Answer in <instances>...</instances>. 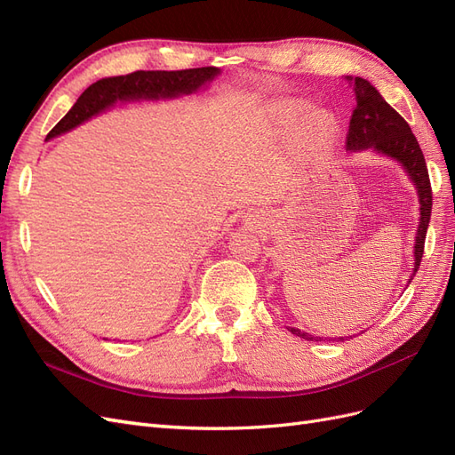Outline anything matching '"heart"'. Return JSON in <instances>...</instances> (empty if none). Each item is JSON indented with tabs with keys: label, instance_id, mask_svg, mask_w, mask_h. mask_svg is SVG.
I'll return each instance as SVG.
<instances>
[{
	"label": "heart",
	"instance_id": "b5f03b06",
	"mask_svg": "<svg viewBox=\"0 0 455 455\" xmlns=\"http://www.w3.org/2000/svg\"><path fill=\"white\" fill-rule=\"evenodd\" d=\"M330 123H332V119H330V116L326 114H315L309 121V131L311 132H323L330 127Z\"/></svg>",
	"mask_w": 455,
	"mask_h": 455
}]
</instances>
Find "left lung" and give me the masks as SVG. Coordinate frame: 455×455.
I'll return each instance as SVG.
<instances>
[{
	"instance_id": "8db88e82",
	"label": "left lung",
	"mask_w": 455,
	"mask_h": 455,
	"mask_svg": "<svg viewBox=\"0 0 455 455\" xmlns=\"http://www.w3.org/2000/svg\"><path fill=\"white\" fill-rule=\"evenodd\" d=\"M349 85L353 87L356 106L353 109V116L349 121V132H347V149L349 151H364L374 149L376 154L395 159L411 184L416 186L418 197H419V226L416 231V246H414V271H411L408 284L418 273L419 261L423 256V244L427 228H429L431 220V206H433V191L429 182V171H427L423 151L416 140L414 132H411L408 123L401 117V114L383 100V96L378 89L370 84L368 79L363 77H351L346 76ZM292 334L298 338H304L307 341H321V336H311L304 330L288 326ZM349 336L341 338H324V339H338L343 341Z\"/></svg>"
}]
</instances>
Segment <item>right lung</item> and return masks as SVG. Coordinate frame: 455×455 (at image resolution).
<instances>
[{
  "instance_id": "add662e5",
  "label": "right lung",
  "mask_w": 455,
  "mask_h": 455,
  "mask_svg": "<svg viewBox=\"0 0 455 455\" xmlns=\"http://www.w3.org/2000/svg\"><path fill=\"white\" fill-rule=\"evenodd\" d=\"M220 76V68H191V70L176 72H132L127 76L104 77L87 87L77 102L72 106L52 131L47 134V140L76 129L81 123L106 112L116 102L131 100H167L178 96L197 92L209 87Z\"/></svg>"
}]
</instances>
